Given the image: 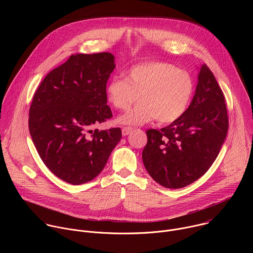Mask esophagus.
<instances>
[{"mask_svg":"<svg viewBox=\"0 0 253 253\" xmlns=\"http://www.w3.org/2000/svg\"><path fill=\"white\" fill-rule=\"evenodd\" d=\"M133 130V128L132 127H123L122 128V134H123V136H126V135H128L131 131Z\"/></svg>","mask_w":253,"mask_h":253,"instance_id":"1","label":"esophagus"}]
</instances>
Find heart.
Masks as SVG:
<instances>
[{
  "mask_svg": "<svg viewBox=\"0 0 253 253\" xmlns=\"http://www.w3.org/2000/svg\"><path fill=\"white\" fill-rule=\"evenodd\" d=\"M194 81L188 72L163 61L136 64L106 86V97L115 109H133L119 118L123 124L140 125L156 118L168 124L181 117L190 104Z\"/></svg>",
  "mask_w": 253,
  "mask_h": 253,
  "instance_id": "heart-1",
  "label": "heart"
}]
</instances>
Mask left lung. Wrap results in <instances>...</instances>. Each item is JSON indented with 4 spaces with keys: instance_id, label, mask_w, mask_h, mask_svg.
I'll return each instance as SVG.
<instances>
[{
    "instance_id": "1",
    "label": "left lung",
    "mask_w": 253,
    "mask_h": 253,
    "mask_svg": "<svg viewBox=\"0 0 253 253\" xmlns=\"http://www.w3.org/2000/svg\"><path fill=\"white\" fill-rule=\"evenodd\" d=\"M227 130L223 92L210 69L203 65L195 95L185 113L160 130L146 131L144 166L160 185L170 189L185 187L211 167Z\"/></svg>"
}]
</instances>
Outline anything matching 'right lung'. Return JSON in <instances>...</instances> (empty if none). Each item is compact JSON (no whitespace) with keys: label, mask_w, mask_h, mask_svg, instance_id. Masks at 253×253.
<instances>
[{"label":"right lung","mask_w":253,"mask_h":253,"mask_svg":"<svg viewBox=\"0 0 253 253\" xmlns=\"http://www.w3.org/2000/svg\"><path fill=\"white\" fill-rule=\"evenodd\" d=\"M114 68L111 53L71 55L34 95L29 110L32 140L44 164L65 182L91 181L122 137L119 127L93 129L113 116L106 84Z\"/></svg>","instance_id":"1"}]
</instances>
